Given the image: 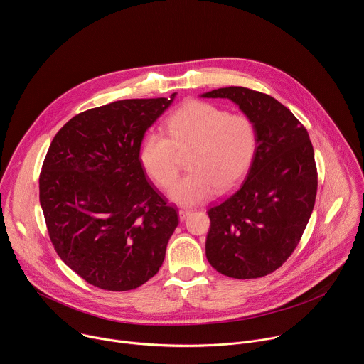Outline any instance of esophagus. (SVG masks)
Returning a JSON list of instances; mask_svg holds the SVG:
<instances>
[{
    "label": "esophagus",
    "mask_w": 364,
    "mask_h": 364,
    "mask_svg": "<svg viewBox=\"0 0 364 364\" xmlns=\"http://www.w3.org/2000/svg\"><path fill=\"white\" fill-rule=\"evenodd\" d=\"M193 210H190V209H181L180 212H178V218H180V220H184L190 213H191Z\"/></svg>",
    "instance_id": "34e87169"
}]
</instances>
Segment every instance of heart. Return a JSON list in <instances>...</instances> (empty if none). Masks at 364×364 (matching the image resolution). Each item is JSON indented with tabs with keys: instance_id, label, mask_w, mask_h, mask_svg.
Returning a JSON list of instances; mask_svg holds the SVG:
<instances>
[{
	"instance_id": "obj_1",
	"label": "heart",
	"mask_w": 364,
	"mask_h": 364,
	"mask_svg": "<svg viewBox=\"0 0 364 364\" xmlns=\"http://www.w3.org/2000/svg\"><path fill=\"white\" fill-rule=\"evenodd\" d=\"M168 138L148 132L139 161L155 184L168 188L178 177V152L191 148L186 174L171 190L178 204L209 200L218 188L235 187L247 173L256 151V128L245 114H229L213 103L187 100L166 122Z\"/></svg>"
}]
</instances>
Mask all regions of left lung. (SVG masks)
<instances>
[{
    "label": "left lung",
    "instance_id": "obj_1",
    "mask_svg": "<svg viewBox=\"0 0 364 364\" xmlns=\"http://www.w3.org/2000/svg\"><path fill=\"white\" fill-rule=\"evenodd\" d=\"M201 96L230 99L256 128L246 178L207 210V261L230 278L265 277L292 255L313 213L318 184L313 144L294 114L267 93L229 86Z\"/></svg>",
    "mask_w": 364,
    "mask_h": 364
}]
</instances>
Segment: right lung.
I'll list each match as a JSON object with an SVG mask.
<instances>
[{
  "label": "right lung",
  "instance_id": "obj_1",
  "mask_svg": "<svg viewBox=\"0 0 364 364\" xmlns=\"http://www.w3.org/2000/svg\"><path fill=\"white\" fill-rule=\"evenodd\" d=\"M174 96L87 109L48 146L38 180L48 236L62 261L93 287L129 291L163 265L178 212L146 180L139 148Z\"/></svg>",
  "mask_w": 364,
  "mask_h": 364
}]
</instances>
